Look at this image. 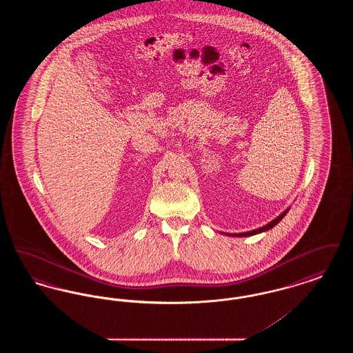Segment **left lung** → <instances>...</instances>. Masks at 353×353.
Here are the masks:
<instances>
[{
  "label": "left lung",
  "instance_id": "1",
  "mask_svg": "<svg viewBox=\"0 0 353 353\" xmlns=\"http://www.w3.org/2000/svg\"><path fill=\"white\" fill-rule=\"evenodd\" d=\"M288 210H290V208H287L283 213H281V214H279L276 219H274L272 221H270L269 223H266L265 226H262V228H258V229H254V230H252V232H245V233H233V234H230V233H222V234L232 235V236H250V235L259 234V233L268 232V230L272 229L275 225H278V223L282 221V219L285 217Z\"/></svg>",
  "mask_w": 353,
  "mask_h": 353
}]
</instances>
